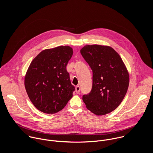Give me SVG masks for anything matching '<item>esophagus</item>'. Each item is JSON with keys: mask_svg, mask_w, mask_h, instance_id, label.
<instances>
[{"mask_svg": "<svg viewBox=\"0 0 153 153\" xmlns=\"http://www.w3.org/2000/svg\"><path fill=\"white\" fill-rule=\"evenodd\" d=\"M75 92H76V94H79V92H80V87H79V85H78V86H76L75 87Z\"/></svg>", "mask_w": 153, "mask_h": 153, "instance_id": "esophagus-1", "label": "esophagus"}]
</instances>
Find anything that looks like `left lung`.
Segmentation results:
<instances>
[{
  "label": "left lung",
  "instance_id": "obj_1",
  "mask_svg": "<svg viewBox=\"0 0 153 153\" xmlns=\"http://www.w3.org/2000/svg\"><path fill=\"white\" fill-rule=\"evenodd\" d=\"M92 70V88L82 100L87 109L103 115L116 109L129 85L128 71L120 55L111 46L87 45L80 51Z\"/></svg>",
  "mask_w": 153,
  "mask_h": 153
}]
</instances>
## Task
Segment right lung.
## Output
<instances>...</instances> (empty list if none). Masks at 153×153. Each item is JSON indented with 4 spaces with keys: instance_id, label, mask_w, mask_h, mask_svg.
I'll use <instances>...</instances> for the list:
<instances>
[{
    "instance_id": "right-lung-1",
    "label": "right lung",
    "mask_w": 153,
    "mask_h": 153,
    "mask_svg": "<svg viewBox=\"0 0 153 153\" xmlns=\"http://www.w3.org/2000/svg\"><path fill=\"white\" fill-rule=\"evenodd\" d=\"M73 55L69 46L41 51L31 62L25 76V87L33 105L46 114L63 109L73 96L66 65Z\"/></svg>"
}]
</instances>
